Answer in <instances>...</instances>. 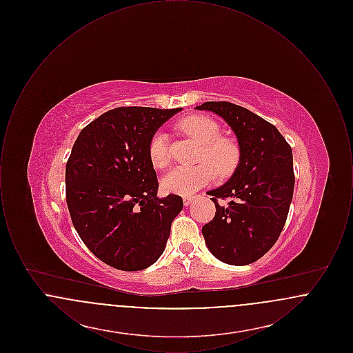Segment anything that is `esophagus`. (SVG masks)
Listing matches in <instances>:
<instances>
[{
  "label": "esophagus",
  "mask_w": 353,
  "mask_h": 353,
  "mask_svg": "<svg viewBox=\"0 0 353 353\" xmlns=\"http://www.w3.org/2000/svg\"><path fill=\"white\" fill-rule=\"evenodd\" d=\"M194 199H196V197H193V196H185V197H184L185 206H188V205H190V203H192V202L194 201Z\"/></svg>",
  "instance_id": "esophagus-1"
}]
</instances>
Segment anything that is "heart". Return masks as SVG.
Masks as SVG:
<instances>
[{
  "mask_svg": "<svg viewBox=\"0 0 353 353\" xmlns=\"http://www.w3.org/2000/svg\"><path fill=\"white\" fill-rule=\"evenodd\" d=\"M180 130L202 144L199 160L194 167H176L163 177L161 185L169 193L189 196L219 177H229L239 163V148L232 139L222 137L219 123L203 115H192L180 121ZM148 154L153 167L165 168L170 161L169 137L159 130L152 134Z\"/></svg>",
  "mask_w": 353,
  "mask_h": 353,
  "instance_id": "obj_1",
  "label": "heart"
}]
</instances>
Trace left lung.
<instances>
[{"label": "left lung", "instance_id": "8db88e82", "mask_svg": "<svg viewBox=\"0 0 353 353\" xmlns=\"http://www.w3.org/2000/svg\"><path fill=\"white\" fill-rule=\"evenodd\" d=\"M196 108L225 119L241 152L229 181L208 192L216 216L202 228L205 243L228 265H249L269 252L283 230L295 185L291 147L275 125L245 107L206 101ZM226 198L228 205H219Z\"/></svg>", "mask_w": 353, "mask_h": 353}]
</instances>
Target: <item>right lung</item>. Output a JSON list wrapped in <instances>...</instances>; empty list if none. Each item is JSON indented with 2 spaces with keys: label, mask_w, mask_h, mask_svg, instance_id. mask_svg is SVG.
I'll list each match as a JSON object with an SVG mask.
<instances>
[{
  "label": "right lung",
  "mask_w": 353,
  "mask_h": 353,
  "mask_svg": "<svg viewBox=\"0 0 353 353\" xmlns=\"http://www.w3.org/2000/svg\"><path fill=\"white\" fill-rule=\"evenodd\" d=\"M181 108L118 107L85 125L66 164V201L77 233L101 262L139 271L164 252L183 210L177 194L157 197L148 144Z\"/></svg>",
  "instance_id": "1"
}]
</instances>
